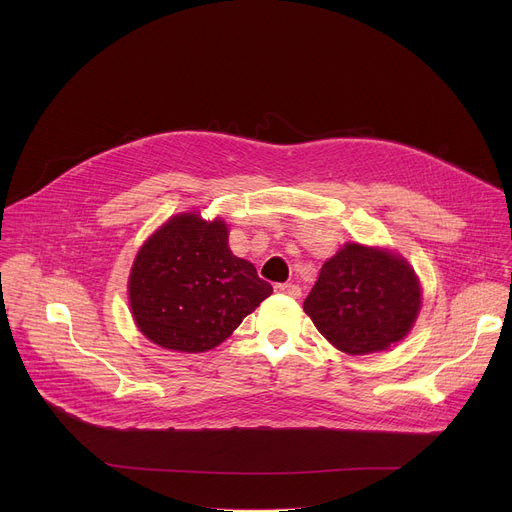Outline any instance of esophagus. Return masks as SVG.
<instances>
[{
	"label": "esophagus",
	"instance_id": "34e87169",
	"mask_svg": "<svg viewBox=\"0 0 512 512\" xmlns=\"http://www.w3.org/2000/svg\"><path fill=\"white\" fill-rule=\"evenodd\" d=\"M275 291H277V294H285V296L296 298V300L302 296V289L296 283H277Z\"/></svg>",
	"mask_w": 512,
	"mask_h": 512
}]
</instances>
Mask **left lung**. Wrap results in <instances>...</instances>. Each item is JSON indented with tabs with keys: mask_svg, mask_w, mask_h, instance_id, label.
<instances>
[{
	"mask_svg": "<svg viewBox=\"0 0 512 512\" xmlns=\"http://www.w3.org/2000/svg\"><path fill=\"white\" fill-rule=\"evenodd\" d=\"M421 287L413 267L389 249L346 243L318 275L304 312L348 354L387 350L413 328Z\"/></svg>",
	"mask_w": 512,
	"mask_h": 512,
	"instance_id": "8db88e82",
	"label": "left lung"
}]
</instances>
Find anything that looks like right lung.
I'll use <instances>...</instances> for the list:
<instances>
[{"instance_id": "1", "label": "right lung", "mask_w": 512, "mask_h": 512, "mask_svg": "<svg viewBox=\"0 0 512 512\" xmlns=\"http://www.w3.org/2000/svg\"><path fill=\"white\" fill-rule=\"evenodd\" d=\"M129 306L139 332L176 352H206L227 340L273 287L233 255L221 218L172 216L135 255Z\"/></svg>"}]
</instances>
